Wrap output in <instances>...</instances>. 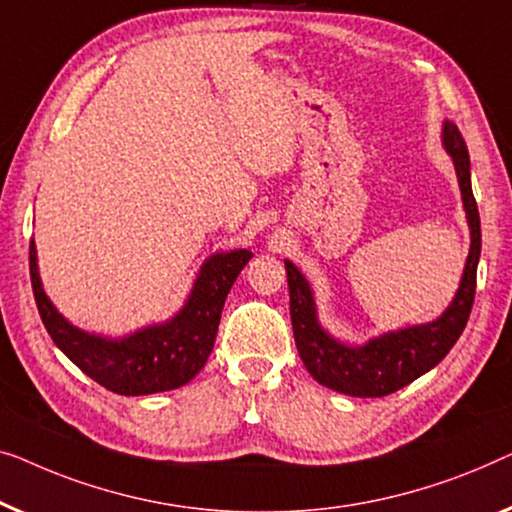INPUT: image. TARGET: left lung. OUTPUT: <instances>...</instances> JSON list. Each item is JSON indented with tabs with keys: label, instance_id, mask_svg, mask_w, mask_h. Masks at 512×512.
<instances>
[{
	"label": "left lung",
	"instance_id": "left-lung-1",
	"mask_svg": "<svg viewBox=\"0 0 512 512\" xmlns=\"http://www.w3.org/2000/svg\"><path fill=\"white\" fill-rule=\"evenodd\" d=\"M441 143L455 164L471 246L455 297L436 320L383 331L359 345L345 343L320 325L311 283L297 264L285 259L294 343L308 373L329 390L362 399L387 397L434 369L469 322L480 259V215L471 190L469 150L455 122L443 120Z\"/></svg>",
	"mask_w": 512,
	"mask_h": 512
}]
</instances>
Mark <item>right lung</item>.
<instances>
[{"instance_id":"obj_1","label":"right lung","mask_w":512,"mask_h":512,"mask_svg":"<svg viewBox=\"0 0 512 512\" xmlns=\"http://www.w3.org/2000/svg\"><path fill=\"white\" fill-rule=\"evenodd\" d=\"M250 257L253 253L246 248L213 253L199 266L181 311L169 320L115 338L71 325L57 311L43 290L34 239L30 276L39 315L57 348L106 390L143 397L183 387L204 369L218 334L222 306Z\"/></svg>"}]
</instances>
